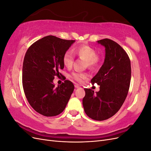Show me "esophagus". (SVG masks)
I'll return each instance as SVG.
<instances>
[{
  "label": "esophagus",
  "instance_id": "esophagus-1",
  "mask_svg": "<svg viewBox=\"0 0 151 151\" xmlns=\"http://www.w3.org/2000/svg\"><path fill=\"white\" fill-rule=\"evenodd\" d=\"M75 88H79L80 86H79L78 84H76V85H75Z\"/></svg>",
  "mask_w": 151,
  "mask_h": 151
}]
</instances>
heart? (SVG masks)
<instances>
[{
	"label": "heart",
	"mask_w": 151,
	"mask_h": 151,
	"mask_svg": "<svg viewBox=\"0 0 151 151\" xmlns=\"http://www.w3.org/2000/svg\"><path fill=\"white\" fill-rule=\"evenodd\" d=\"M74 53L79 57L84 59L86 61V66L89 68H93L96 67L100 62V59L97 55V52L96 50L87 45H82L77 47L74 50ZM74 57L71 52L67 51L63 56V63L64 65L70 68L72 67L74 62ZM88 77V74L86 73H81L74 72L70 74V77L74 80L81 83L84 79Z\"/></svg>",
	"instance_id": "1"
}]
</instances>
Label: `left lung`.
<instances>
[{
    "mask_svg": "<svg viewBox=\"0 0 151 151\" xmlns=\"http://www.w3.org/2000/svg\"><path fill=\"white\" fill-rule=\"evenodd\" d=\"M97 42L105 48V58L91 82L100 86L99 91L94 94L92 89H84L83 104L89 118L102 121L115 115L124 103L130 84L131 65L127 53L117 43L108 38Z\"/></svg>",
    "mask_w": 151,
    "mask_h": 151,
    "instance_id": "obj_1",
    "label": "left lung"
}]
</instances>
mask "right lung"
Wrapping results in <instances>:
<instances>
[{
  "label": "right lung",
  "mask_w": 151,
  "mask_h": 151,
  "mask_svg": "<svg viewBox=\"0 0 151 151\" xmlns=\"http://www.w3.org/2000/svg\"><path fill=\"white\" fill-rule=\"evenodd\" d=\"M75 40L47 36L36 41L28 49L22 65V86L28 103L45 116H54L65 108L74 86L66 80L57 88L55 76L63 69V56Z\"/></svg>",
  "instance_id": "obj_1"
}]
</instances>
